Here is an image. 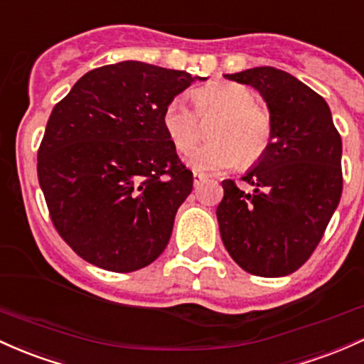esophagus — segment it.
Segmentation results:
<instances>
[{
    "label": "esophagus",
    "mask_w": 364,
    "mask_h": 364,
    "mask_svg": "<svg viewBox=\"0 0 364 364\" xmlns=\"http://www.w3.org/2000/svg\"><path fill=\"white\" fill-rule=\"evenodd\" d=\"M204 181H208V175L201 173V171H194V186L199 187Z\"/></svg>",
    "instance_id": "obj_1"
}]
</instances>
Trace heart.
I'll return each mask as SVG.
<instances>
[{
  "label": "heart",
  "instance_id": "obj_1",
  "mask_svg": "<svg viewBox=\"0 0 364 364\" xmlns=\"http://www.w3.org/2000/svg\"><path fill=\"white\" fill-rule=\"evenodd\" d=\"M199 115L216 113L210 130L213 142L187 153L186 163L196 171H220L240 163L242 168L256 165L272 144V115L255 103L246 85L215 82L193 94ZM161 124L175 149L186 153L199 137L198 117L182 96H175L161 113Z\"/></svg>",
  "mask_w": 364,
  "mask_h": 364
}]
</instances>
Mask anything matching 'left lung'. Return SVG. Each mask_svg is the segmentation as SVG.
<instances>
[{
	"label": "left lung",
	"instance_id": "8db88e82",
	"mask_svg": "<svg viewBox=\"0 0 364 364\" xmlns=\"http://www.w3.org/2000/svg\"><path fill=\"white\" fill-rule=\"evenodd\" d=\"M225 79L255 87L272 115L267 154L242 181L222 182L220 235L232 259L258 277H285L308 261L342 194V141L328 105L291 73L256 67Z\"/></svg>",
	"mask_w": 364,
	"mask_h": 364
}]
</instances>
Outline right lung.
I'll list each match as a JSON object with an SVG mask.
<instances>
[{"instance_id":"1","label":"right lung","mask_w":364,"mask_h":364,"mask_svg":"<svg viewBox=\"0 0 364 364\" xmlns=\"http://www.w3.org/2000/svg\"><path fill=\"white\" fill-rule=\"evenodd\" d=\"M196 80L182 70L120 61L80 77L53 108L38 153L53 225L80 258L129 273L153 263L193 191L161 113Z\"/></svg>"}]
</instances>
